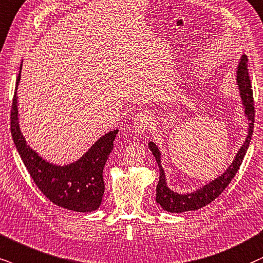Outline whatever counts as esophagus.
<instances>
[{
	"label": "esophagus",
	"mask_w": 263,
	"mask_h": 263,
	"mask_svg": "<svg viewBox=\"0 0 263 263\" xmlns=\"http://www.w3.org/2000/svg\"><path fill=\"white\" fill-rule=\"evenodd\" d=\"M152 114L148 111H144V112H138L137 115L134 118V128L136 132H141L143 134L144 131H147L149 125L152 124Z\"/></svg>",
	"instance_id": "34e87169"
}]
</instances>
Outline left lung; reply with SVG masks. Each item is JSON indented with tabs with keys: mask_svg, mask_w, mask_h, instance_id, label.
Masks as SVG:
<instances>
[{
	"mask_svg": "<svg viewBox=\"0 0 263 263\" xmlns=\"http://www.w3.org/2000/svg\"><path fill=\"white\" fill-rule=\"evenodd\" d=\"M237 85L240 93L241 103L244 105L245 116L248 118L249 127L248 135L245 138V142L239 149L237 155L234 156V160L232 164L228 166L221 176L217 178L212 179V181L202 185L197 191L191 193H177L172 191L167 187L166 183V177L164 168L161 166V153L159 151L158 145L154 142H149L148 147L151 149L153 155H154L156 162H158L159 170H160V177H159L158 185H156V202L161 206L162 209L168 212H185V211H194L198 209H201L202 206H206L214 201L216 198L220 197L222 192L227 188V185L231 183V181L237 174L239 167H240L242 159H244L245 153L248 151L249 144H250V139L254 131V119H255V108H254V96H252L251 81L250 76H249L248 70V57L242 55L239 61L237 66Z\"/></svg>",
	"mask_w": 263,
	"mask_h": 263,
	"instance_id": "obj_1",
	"label": "left lung"
}]
</instances>
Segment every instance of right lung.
I'll use <instances>...</instances> for the list:
<instances>
[{"mask_svg": "<svg viewBox=\"0 0 263 263\" xmlns=\"http://www.w3.org/2000/svg\"><path fill=\"white\" fill-rule=\"evenodd\" d=\"M23 63V62H22ZM21 71L15 82V92L11 110V132L16 151L26 170L40 191L53 204L76 212H91L102 204L104 194L103 168L114 147V139L119 129L102 136L79 160L71 164L54 165L42 159L32 151L21 131L18 112V89Z\"/></svg>", "mask_w": 263, "mask_h": 263, "instance_id": "add662e5", "label": "right lung"}]
</instances>
